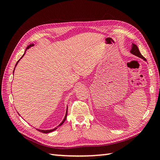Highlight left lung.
Returning <instances> with one entry per match:
<instances>
[{
  "instance_id": "1",
  "label": "left lung",
  "mask_w": 160,
  "mask_h": 160,
  "mask_svg": "<svg viewBox=\"0 0 160 160\" xmlns=\"http://www.w3.org/2000/svg\"><path fill=\"white\" fill-rule=\"evenodd\" d=\"M131 53L132 54H133V55L136 56L139 58H142V59H143L144 60L147 61V60H146L145 58L143 56H142L141 53L140 52V50H139L138 46L134 43H132V47H131Z\"/></svg>"
}]
</instances>
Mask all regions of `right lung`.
<instances>
[{
    "label": "right lung",
    "instance_id": "add662e5",
    "mask_svg": "<svg viewBox=\"0 0 160 160\" xmlns=\"http://www.w3.org/2000/svg\"><path fill=\"white\" fill-rule=\"evenodd\" d=\"M33 45H33V44H31V45H28V47H27V49H26V50L27 49H29L30 48V47H33ZM26 50H25V52H26ZM25 53H24L23 54V55H22V56L21 57V58H20L18 60V62H16V65H15V68H16V65H17V64H18V62H19V61H20V59H21L24 56H25ZM15 68H14V69H15ZM13 72H14V70H13ZM67 111H66V114H65V116H64V119H63V120H62V122H61V123L58 125V127H56V128H54L53 129H50V130H41V129H37V130H38V131H40V132H43V133H49V132H52V131H55L56 130V129H57L58 128V127H60V126L61 125H62L63 123H64V121H65L66 120V118H67Z\"/></svg>",
    "mask_w": 160,
    "mask_h": 160
}]
</instances>
